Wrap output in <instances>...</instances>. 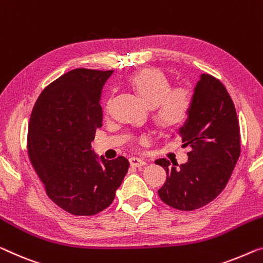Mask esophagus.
Instances as JSON below:
<instances>
[{
  "label": "esophagus",
  "mask_w": 263,
  "mask_h": 263,
  "mask_svg": "<svg viewBox=\"0 0 263 263\" xmlns=\"http://www.w3.org/2000/svg\"><path fill=\"white\" fill-rule=\"evenodd\" d=\"M129 161H130V164L133 167H141V165L145 164V161L143 159H141V157H136V156L130 157Z\"/></svg>",
  "instance_id": "obj_1"
}]
</instances>
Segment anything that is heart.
<instances>
[{
	"mask_svg": "<svg viewBox=\"0 0 263 263\" xmlns=\"http://www.w3.org/2000/svg\"><path fill=\"white\" fill-rule=\"evenodd\" d=\"M129 86L145 102L153 106V118L160 127L176 128L187 120L192 108V98L183 88L171 89V81L163 71L155 68L143 69L129 78ZM104 109H110V100H107Z\"/></svg>",
	"mask_w": 263,
	"mask_h": 263,
	"instance_id": "1",
	"label": "heart"
}]
</instances>
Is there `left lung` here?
Instances as JSON below:
<instances>
[{
    "mask_svg": "<svg viewBox=\"0 0 263 263\" xmlns=\"http://www.w3.org/2000/svg\"><path fill=\"white\" fill-rule=\"evenodd\" d=\"M179 136L183 147L192 148L188 161L179 168L167 159L155 161L167 173V180L157 193L165 204L188 212L219 196L241 154L235 106L220 80L201 75L188 120Z\"/></svg>",
    "mask_w": 263,
    "mask_h": 263,
    "instance_id": "8db88e82",
    "label": "left lung"
}]
</instances>
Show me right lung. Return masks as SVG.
<instances>
[{"label":"right lung","mask_w":263,"mask_h":263,"mask_svg":"<svg viewBox=\"0 0 263 263\" xmlns=\"http://www.w3.org/2000/svg\"><path fill=\"white\" fill-rule=\"evenodd\" d=\"M112 70L78 68L52 81L30 115L27 148L49 199L67 213L91 216L104 211L126 176L129 161L98 159L91 151L102 127L101 91Z\"/></svg>","instance_id":"obj_1"}]
</instances>
